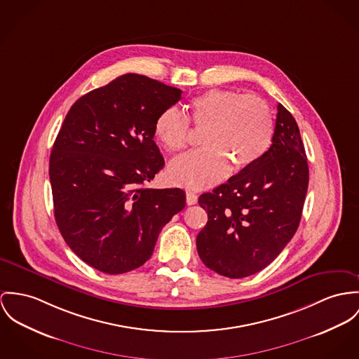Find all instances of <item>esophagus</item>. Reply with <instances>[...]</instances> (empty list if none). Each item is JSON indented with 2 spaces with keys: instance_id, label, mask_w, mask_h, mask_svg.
<instances>
[{
  "instance_id": "obj_1",
  "label": "esophagus",
  "mask_w": 359,
  "mask_h": 359,
  "mask_svg": "<svg viewBox=\"0 0 359 359\" xmlns=\"http://www.w3.org/2000/svg\"><path fill=\"white\" fill-rule=\"evenodd\" d=\"M186 201H187V205H195L198 202V195L193 193V191H187L186 193Z\"/></svg>"
}]
</instances>
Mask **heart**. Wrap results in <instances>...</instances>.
I'll return each mask as SVG.
<instances>
[{
	"label": "heart",
	"mask_w": 359,
	"mask_h": 359,
	"mask_svg": "<svg viewBox=\"0 0 359 359\" xmlns=\"http://www.w3.org/2000/svg\"><path fill=\"white\" fill-rule=\"evenodd\" d=\"M190 120L206 128L205 149L187 153L169 166L173 182L202 190L221 182L229 172L257 164L269 150L273 118L269 107L258 97L232 90H208L190 102ZM154 135L169 153L183 150L190 140V121L177 108H166L154 123Z\"/></svg>",
	"instance_id": "1"
}]
</instances>
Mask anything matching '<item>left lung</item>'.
<instances>
[{
    "instance_id": "8db88e82",
    "label": "left lung",
    "mask_w": 359,
    "mask_h": 359,
    "mask_svg": "<svg viewBox=\"0 0 359 359\" xmlns=\"http://www.w3.org/2000/svg\"><path fill=\"white\" fill-rule=\"evenodd\" d=\"M307 184L309 166L298 124L278 104L266 154L198 199L208 213L196 236L202 262L229 278L266 268L298 229Z\"/></svg>"
}]
</instances>
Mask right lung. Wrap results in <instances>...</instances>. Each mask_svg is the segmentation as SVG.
Wrapping results in <instances>:
<instances>
[{
    "mask_svg": "<svg viewBox=\"0 0 359 359\" xmlns=\"http://www.w3.org/2000/svg\"><path fill=\"white\" fill-rule=\"evenodd\" d=\"M182 90L126 74L81 97L53 144L49 176L57 226L87 265L108 275L142 266L186 206L182 189H147L164 168L154 138Z\"/></svg>",
    "mask_w": 359,
    "mask_h": 359,
    "instance_id": "1",
    "label": "right lung"
}]
</instances>
